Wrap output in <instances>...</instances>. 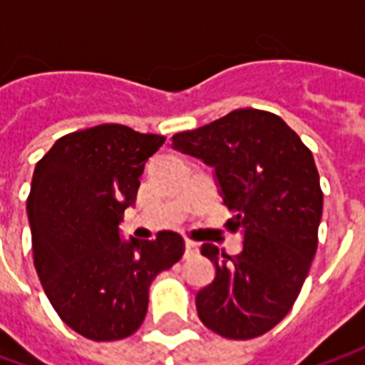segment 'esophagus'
I'll return each mask as SVG.
<instances>
[{
  "instance_id": "34e87169",
  "label": "esophagus",
  "mask_w": 365,
  "mask_h": 365,
  "mask_svg": "<svg viewBox=\"0 0 365 365\" xmlns=\"http://www.w3.org/2000/svg\"><path fill=\"white\" fill-rule=\"evenodd\" d=\"M199 252V246L193 242V240H185V258L190 256H195Z\"/></svg>"
}]
</instances>
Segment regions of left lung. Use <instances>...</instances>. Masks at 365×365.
<instances>
[{"label": "left lung", "instance_id": "8db88e82", "mask_svg": "<svg viewBox=\"0 0 365 365\" xmlns=\"http://www.w3.org/2000/svg\"><path fill=\"white\" fill-rule=\"evenodd\" d=\"M172 140L215 168L232 211L227 229L245 237L237 256L201 246L217 274L195 297L199 319L230 340L262 336L291 311L317 252L322 190L313 152L282 117L252 107Z\"/></svg>", "mask_w": 365, "mask_h": 365}]
</instances>
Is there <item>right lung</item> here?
<instances>
[{"label": "right lung", "instance_id": "1", "mask_svg": "<svg viewBox=\"0 0 365 365\" xmlns=\"http://www.w3.org/2000/svg\"><path fill=\"white\" fill-rule=\"evenodd\" d=\"M164 140L105 123L60 136L36 162L27 197L36 274L60 319L96 342L138 330L152 279L185 250L174 230L119 238L144 164Z\"/></svg>", "mask_w": 365, "mask_h": 365}]
</instances>
